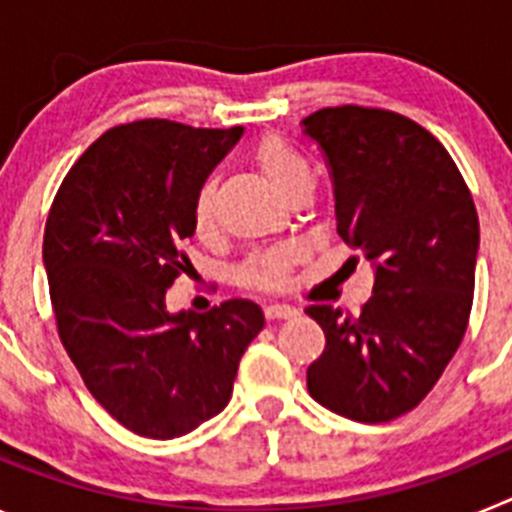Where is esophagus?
<instances>
[{
	"label": "esophagus",
	"instance_id": "obj_1",
	"mask_svg": "<svg viewBox=\"0 0 512 512\" xmlns=\"http://www.w3.org/2000/svg\"><path fill=\"white\" fill-rule=\"evenodd\" d=\"M264 315L266 320H289V318H295V315H300V310L289 305H269L264 307Z\"/></svg>",
	"mask_w": 512,
	"mask_h": 512
}]
</instances>
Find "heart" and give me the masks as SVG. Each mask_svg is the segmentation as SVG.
Instances as JSON below:
<instances>
[{
  "label": "heart",
  "instance_id": "1",
  "mask_svg": "<svg viewBox=\"0 0 512 512\" xmlns=\"http://www.w3.org/2000/svg\"><path fill=\"white\" fill-rule=\"evenodd\" d=\"M253 161L261 169V174L269 179V184L284 197H292L297 189L312 187V176L307 169L305 158L289 146L279 135H264L253 148ZM192 223L197 233L207 235L215 230L217 223V182L207 176L197 187L192 202ZM300 248L295 246H274L266 251L253 253L243 261L238 277L246 287L259 289V292H284L292 284L295 266L300 264Z\"/></svg>",
  "mask_w": 512,
  "mask_h": 512
}]
</instances>
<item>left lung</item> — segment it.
I'll return each instance as SVG.
<instances>
[{
	"instance_id": "8db88e82",
	"label": "left lung",
	"mask_w": 512,
	"mask_h": 512,
	"mask_svg": "<svg viewBox=\"0 0 512 512\" xmlns=\"http://www.w3.org/2000/svg\"><path fill=\"white\" fill-rule=\"evenodd\" d=\"M302 133L328 164L338 235L377 269L359 315L305 310L325 333L307 390L333 413L387 423L420 405L467 333L477 207L441 140L400 112L325 107Z\"/></svg>"
}]
</instances>
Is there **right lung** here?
Here are the masks:
<instances>
[{
  "mask_svg": "<svg viewBox=\"0 0 512 512\" xmlns=\"http://www.w3.org/2000/svg\"><path fill=\"white\" fill-rule=\"evenodd\" d=\"M241 133L158 117L110 128L63 176L45 220L58 338L94 400L138 436H184L220 413L264 328L251 300L166 310V289L192 266L194 192Z\"/></svg>",
  "mask_w": 512,
  "mask_h": 512,
  "instance_id": "obj_1",
  "label": "right lung"
}]
</instances>
